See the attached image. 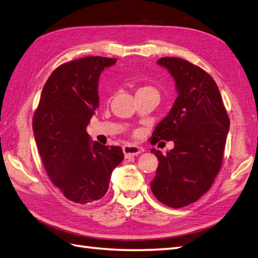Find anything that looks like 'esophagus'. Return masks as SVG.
I'll use <instances>...</instances> for the list:
<instances>
[{
  "label": "esophagus",
  "instance_id": "1",
  "mask_svg": "<svg viewBox=\"0 0 258 258\" xmlns=\"http://www.w3.org/2000/svg\"><path fill=\"white\" fill-rule=\"evenodd\" d=\"M123 152L125 157H131V156H136L142 152V149H140L139 146L135 145H124L123 146Z\"/></svg>",
  "mask_w": 258,
  "mask_h": 258
}]
</instances>
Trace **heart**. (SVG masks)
<instances>
[{
	"label": "heart",
	"instance_id": "obj_1",
	"mask_svg": "<svg viewBox=\"0 0 258 258\" xmlns=\"http://www.w3.org/2000/svg\"><path fill=\"white\" fill-rule=\"evenodd\" d=\"M141 92H151V93H155V94H157V91L154 89V87H152V86L140 87V89L138 90V93H141Z\"/></svg>",
	"mask_w": 258,
	"mask_h": 258
}]
</instances>
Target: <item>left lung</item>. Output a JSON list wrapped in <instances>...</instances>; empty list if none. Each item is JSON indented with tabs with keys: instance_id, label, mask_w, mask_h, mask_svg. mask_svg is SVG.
Instances as JSON below:
<instances>
[{
	"instance_id": "obj_1",
	"label": "left lung",
	"mask_w": 258,
	"mask_h": 258,
	"mask_svg": "<svg viewBox=\"0 0 258 258\" xmlns=\"http://www.w3.org/2000/svg\"><path fill=\"white\" fill-rule=\"evenodd\" d=\"M157 64L173 76L177 98L154 130L151 144L173 141L174 149L158 158L153 194L173 208L189 205L211 188L220 172L229 117L210 74L183 58L162 57Z\"/></svg>"
}]
</instances>
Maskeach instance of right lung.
<instances>
[{
	"mask_svg": "<svg viewBox=\"0 0 258 258\" xmlns=\"http://www.w3.org/2000/svg\"><path fill=\"white\" fill-rule=\"evenodd\" d=\"M116 58L87 56L53 71L33 116V132L48 177L68 200L86 204L106 194L119 146L93 142L86 132L98 107V80Z\"/></svg>",
	"mask_w": 258,
	"mask_h": 258,
	"instance_id": "obj_1",
	"label": "right lung"
}]
</instances>
